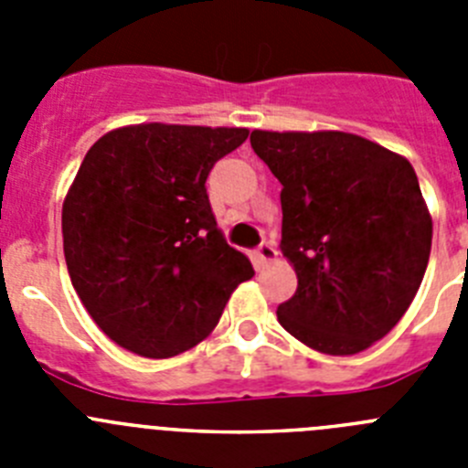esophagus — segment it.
I'll return each mask as SVG.
<instances>
[{"label": "esophagus", "mask_w": 468, "mask_h": 468, "mask_svg": "<svg viewBox=\"0 0 468 468\" xmlns=\"http://www.w3.org/2000/svg\"><path fill=\"white\" fill-rule=\"evenodd\" d=\"M276 255H279V253H276L274 243H270V241L260 243V248H258V258L262 260V262H274Z\"/></svg>", "instance_id": "esophagus-1"}]
</instances>
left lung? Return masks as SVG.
<instances>
[{"label":"left lung","mask_w":468,"mask_h":468,"mask_svg":"<svg viewBox=\"0 0 468 468\" xmlns=\"http://www.w3.org/2000/svg\"><path fill=\"white\" fill-rule=\"evenodd\" d=\"M250 144L283 185L281 250L297 291L279 324L330 356L373 346L408 312L431 253L415 168L345 131H253Z\"/></svg>","instance_id":"8db88e82"}]
</instances>
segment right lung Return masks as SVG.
I'll return each mask as SVG.
<instances>
[{
	"label": "right lung",
	"instance_id": "right-lung-1",
	"mask_svg": "<svg viewBox=\"0 0 468 468\" xmlns=\"http://www.w3.org/2000/svg\"><path fill=\"white\" fill-rule=\"evenodd\" d=\"M248 128L138 123L93 143L63 204L69 279L98 328L144 358L206 340L253 264L225 241L206 194Z\"/></svg>",
	"mask_w": 468,
	"mask_h": 468
}]
</instances>
